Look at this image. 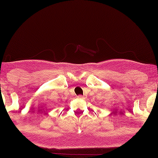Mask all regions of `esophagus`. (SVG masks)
I'll use <instances>...</instances> for the list:
<instances>
[{
    "label": "esophagus",
    "mask_w": 158,
    "mask_h": 158,
    "mask_svg": "<svg viewBox=\"0 0 158 158\" xmlns=\"http://www.w3.org/2000/svg\"><path fill=\"white\" fill-rule=\"evenodd\" d=\"M77 98H79V99H84V96H82V95H79V96H77Z\"/></svg>",
    "instance_id": "34e87169"
}]
</instances>
